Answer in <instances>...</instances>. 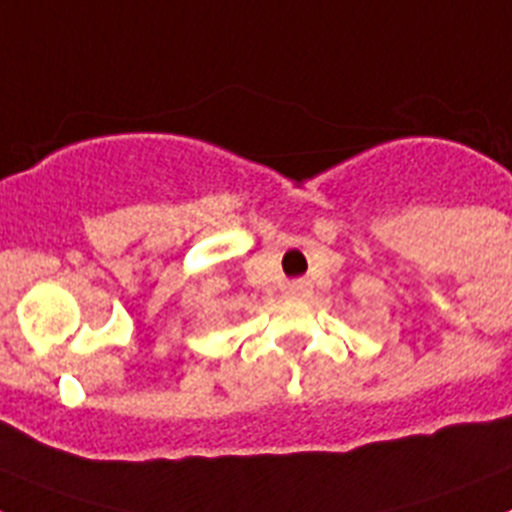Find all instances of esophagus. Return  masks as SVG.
Listing matches in <instances>:
<instances>
[{
    "label": "esophagus",
    "mask_w": 512,
    "mask_h": 512,
    "mask_svg": "<svg viewBox=\"0 0 512 512\" xmlns=\"http://www.w3.org/2000/svg\"><path fill=\"white\" fill-rule=\"evenodd\" d=\"M289 295H295V297H302L307 292V282H302V279H297V282H289L287 287Z\"/></svg>",
    "instance_id": "esophagus-1"
}]
</instances>
